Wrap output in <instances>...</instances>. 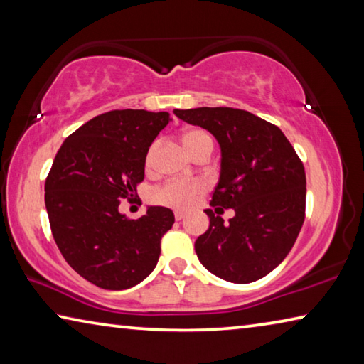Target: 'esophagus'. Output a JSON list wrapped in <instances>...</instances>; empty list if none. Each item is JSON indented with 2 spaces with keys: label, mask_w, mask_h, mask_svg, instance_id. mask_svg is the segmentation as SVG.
<instances>
[{
  "label": "esophagus",
  "mask_w": 364,
  "mask_h": 364,
  "mask_svg": "<svg viewBox=\"0 0 364 364\" xmlns=\"http://www.w3.org/2000/svg\"><path fill=\"white\" fill-rule=\"evenodd\" d=\"M184 217H186V213H184V212H180V210L175 212V220L176 221H181Z\"/></svg>",
  "instance_id": "esophagus-1"
}]
</instances>
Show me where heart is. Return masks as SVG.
<instances>
[{
    "label": "heart",
    "instance_id": "obj_1",
    "mask_svg": "<svg viewBox=\"0 0 364 364\" xmlns=\"http://www.w3.org/2000/svg\"><path fill=\"white\" fill-rule=\"evenodd\" d=\"M183 144L186 149L196 156L200 151H210L213 149V138L212 134L202 128H189L183 133ZM157 144H152L147 151L146 156V165L152 167L154 156H156ZM204 184L200 181H183V180H171L167 181L162 186H159L152 191V200L159 205L171 207V208H189L197 200V197L204 193Z\"/></svg>",
    "mask_w": 364,
    "mask_h": 364
}]
</instances>
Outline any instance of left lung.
Listing matches in <instances>:
<instances>
[{
  "mask_svg": "<svg viewBox=\"0 0 364 364\" xmlns=\"http://www.w3.org/2000/svg\"><path fill=\"white\" fill-rule=\"evenodd\" d=\"M205 128L221 147V170L205 213L208 230L196 239L200 263L218 278L247 284L284 260L305 220L306 178L297 152L278 127L242 109L173 110ZM234 208L230 224L216 213Z\"/></svg>",
  "mask_w": 364,
  "mask_h": 364,
  "instance_id": "1",
  "label": "left lung"
}]
</instances>
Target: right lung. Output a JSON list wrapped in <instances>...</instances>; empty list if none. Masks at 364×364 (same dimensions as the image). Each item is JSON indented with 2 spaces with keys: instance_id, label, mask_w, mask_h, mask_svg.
<instances>
[{
  "instance_id": "right-lung-1",
  "label": "right lung",
  "mask_w": 364,
  "mask_h": 364,
  "mask_svg": "<svg viewBox=\"0 0 364 364\" xmlns=\"http://www.w3.org/2000/svg\"><path fill=\"white\" fill-rule=\"evenodd\" d=\"M168 122V112L110 110L67 136L54 157L45 183L53 237L65 262L97 287L130 289L159 262L173 212L149 207L130 220L119 205L136 196L149 146Z\"/></svg>"
}]
</instances>
